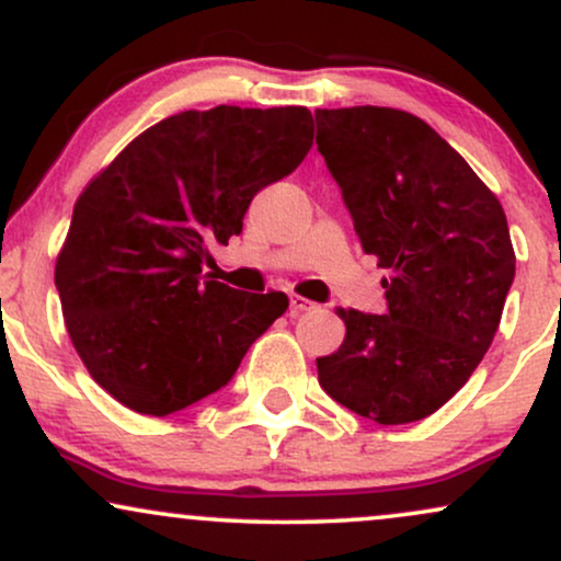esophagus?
<instances>
[{
    "instance_id": "obj_1",
    "label": "esophagus",
    "mask_w": 561,
    "mask_h": 561,
    "mask_svg": "<svg viewBox=\"0 0 561 561\" xmlns=\"http://www.w3.org/2000/svg\"><path fill=\"white\" fill-rule=\"evenodd\" d=\"M311 308H317V306H313L311 300L300 298V295H293V298H289V317H300V313L311 311Z\"/></svg>"
}]
</instances>
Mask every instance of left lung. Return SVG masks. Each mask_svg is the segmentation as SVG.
<instances>
[{
    "mask_svg": "<svg viewBox=\"0 0 561 561\" xmlns=\"http://www.w3.org/2000/svg\"><path fill=\"white\" fill-rule=\"evenodd\" d=\"M317 145L364 253L388 268V311L343 313L319 385L364 420L405 424L465 388L514 282L506 216L435 128L396 107L317 111Z\"/></svg>",
    "mask_w": 561,
    "mask_h": 561,
    "instance_id": "obj_1",
    "label": "left lung"
}]
</instances>
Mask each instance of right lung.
I'll list each match as a JSON object with an SVG mask.
<instances>
[{
  "mask_svg": "<svg viewBox=\"0 0 561 561\" xmlns=\"http://www.w3.org/2000/svg\"><path fill=\"white\" fill-rule=\"evenodd\" d=\"M311 124L306 107L184 111L81 192L55 287L73 347L115 401L169 416L214 396L287 311L285 293H242L203 261L240 234L263 186L302 163Z\"/></svg>",
  "mask_w": 561,
  "mask_h": 561,
  "instance_id": "1",
  "label": "right lung"
}]
</instances>
